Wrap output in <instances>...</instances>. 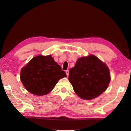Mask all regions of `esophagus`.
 Returning a JSON list of instances; mask_svg holds the SVG:
<instances>
[{
  "label": "esophagus",
  "instance_id": "esophagus-1",
  "mask_svg": "<svg viewBox=\"0 0 131 131\" xmlns=\"http://www.w3.org/2000/svg\"><path fill=\"white\" fill-rule=\"evenodd\" d=\"M66 75L68 76L69 75V70H66Z\"/></svg>",
  "mask_w": 131,
  "mask_h": 131
}]
</instances>
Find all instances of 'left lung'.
<instances>
[{
  "mask_svg": "<svg viewBox=\"0 0 131 131\" xmlns=\"http://www.w3.org/2000/svg\"><path fill=\"white\" fill-rule=\"evenodd\" d=\"M69 80L78 96L82 99L92 100L106 90L110 74L104 63L91 55L78 59L69 71Z\"/></svg>",
  "mask_w": 131,
  "mask_h": 131,
  "instance_id": "8db88e82",
  "label": "left lung"
}]
</instances>
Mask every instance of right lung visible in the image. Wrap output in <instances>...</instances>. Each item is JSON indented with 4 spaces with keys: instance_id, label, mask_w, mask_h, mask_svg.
<instances>
[{
    "instance_id": "obj_1",
    "label": "right lung",
    "mask_w": 131,
    "mask_h": 131,
    "mask_svg": "<svg viewBox=\"0 0 131 131\" xmlns=\"http://www.w3.org/2000/svg\"><path fill=\"white\" fill-rule=\"evenodd\" d=\"M20 77L29 92L43 96L50 92L58 80L66 77V74L51 55H40L33 58L22 69Z\"/></svg>"
}]
</instances>
